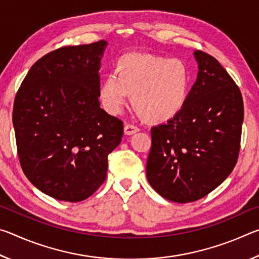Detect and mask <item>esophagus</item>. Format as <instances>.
Returning a JSON list of instances; mask_svg holds the SVG:
<instances>
[{"label":"esophagus","mask_w":259,"mask_h":259,"mask_svg":"<svg viewBox=\"0 0 259 259\" xmlns=\"http://www.w3.org/2000/svg\"><path fill=\"white\" fill-rule=\"evenodd\" d=\"M139 131V128L137 125H134V124H130V123H126L124 125V134L125 135H133L136 134Z\"/></svg>","instance_id":"esophagus-1"}]
</instances>
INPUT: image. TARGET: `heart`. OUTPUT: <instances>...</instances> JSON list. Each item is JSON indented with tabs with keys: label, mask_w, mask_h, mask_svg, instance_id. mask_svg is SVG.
Listing matches in <instances>:
<instances>
[{
	"label": "heart",
	"mask_w": 259,
	"mask_h": 259,
	"mask_svg": "<svg viewBox=\"0 0 259 259\" xmlns=\"http://www.w3.org/2000/svg\"><path fill=\"white\" fill-rule=\"evenodd\" d=\"M190 85V69L182 59L129 54L117 60L115 72L104 77L99 98L107 112L119 114L133 93V103L143 116L162 122L181 112Z\"/></svg>",
	"instance_id": "1"
}]
</instances>
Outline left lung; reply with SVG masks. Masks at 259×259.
I'll return each mask as SVG.
<instances>
[{"label": "left lung", "mask_w": 259, "mask_h": 259, "mask_svg": "<svg viewBox=\"0 0 259 259\" xmlns=\"http://www.w3.org/2000/svg\"><path fill=\"white\" fill-rule=\"evenodd\" d=\"M198 78L181 112L153 126L146 164L151 186L164 199L193 202L229 177L239 157L243 99L219 61L194 52Z\"/></svg>", "instance_id": "obj_1"}]
</instances>
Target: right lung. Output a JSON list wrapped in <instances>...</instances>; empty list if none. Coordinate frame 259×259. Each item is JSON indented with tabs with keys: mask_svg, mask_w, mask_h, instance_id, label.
I'll return each instance as SVG.
<instances>
[{
	"mask_svg": "<svg viewBox=\"0 0 259 259\" xmlns=\"http://www.w3.org/2000/svg\"><path fill=\"white\" fill-rule=\"evenodd\" d=\"M107 42L63 47L30 67L12 122L23 171L56 200L78 202L102 186L123 122L100 108L99 67Z\"/></svg>",
	"mask_w": 259,
	"mask_h": 259,
	"instance_id": "1",
	"label": "right lung"
}]
</instances>
